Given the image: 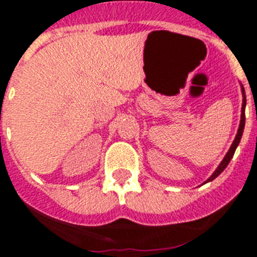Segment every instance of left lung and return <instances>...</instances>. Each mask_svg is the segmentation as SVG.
Listing matches in <instances>:
<instances>
[{
	"instance_id": "1",
	"label": "left lung",
	"mask_w": 257,
	"mask_h": 257,
	"mask_svg": "<svg viewBox=\"0 0 257 257\" xmlns=\"http://www.w3.org/2000/svg\"><path fill=\"white\" fill-rule=\"evenodd\" d=\"M242 95H243V101H242V113H240V122H239V128H238V132H236V136L235 138H234L233 144H231L230 149H229V151L226 153V155H225V158L222 159V162L220 163V166L217 167V169H216L215 172H213V175L211 176V177L207 180L206 182H209L212 181V180H215L216 177H217L220 173H221L222 171H224L225 168L227 167V164H229V162L231 160V158H233L234 153H235V149L238 147V145H239L240 142V138H242V135H243V129H244V122H246V115H244V108H246V93H244V88L242 86ZM204 182V184H206Z\"/></svg>"
}]
</instances>
